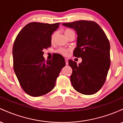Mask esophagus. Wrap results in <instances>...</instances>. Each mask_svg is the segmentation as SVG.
Instances as JSON below:
<instances>
[{"mask_svg": "<svg viewBox=\"0 0 123 123\" xmlns=\"http://www.w3.org/2000/svg\"><path fill=\"white\" fill-rule=\"evenodd\" d=\"M65 62H66V65H68V60L67 58H65Z\"/></svg>", "mask_w": 123, "mask_h": 123, "instance_id": "1", "label": "esophagus"}]
</instances>
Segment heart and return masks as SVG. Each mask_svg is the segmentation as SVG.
I'll return each instance as SVG.
<instances>
[{"instance_id":"b5f03b06","label":"heart","mask_w":123,"mask_h":123,"mask_svg":"<svg viewBox=\"0 0 123 123\" xmlns=\"http://www.w3.org/2000/svg\"><path fill=\"white\" fill-rule=\"evenodd\" d=\"M71 32H73V31L72 30H70V29H66L65 31L64 32V33L65 35V36L67 37L70 34ZM55 33H53V35H52L51 36V42H53L54 39L55 38ZM69 49H65V48H63V47H61L60 49H58V50H57V53L61 54L62 55H67L68 54V51H69Z\"/></svg>"}]
</instances>
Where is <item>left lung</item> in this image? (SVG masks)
<instances>
[{
	"mask_svg": "<svg viewBox=\"0 0 123 123\" xmlns=\"http://www.w3.org/2000/svg\"><path fill=\"white\" fill-rule=\"evenodd\" d=\"M62 25L76 31L77 46L73 55L82 58L79 65L72 60L68 61L72 69V85L82 94H95L105 83L111 65L109 41L94 21L80 20Z\"/></svg>",
	"mask_w": 123,
	"mask_h": 123,
	"instance_id": "left-lung-1",
	"label": "left lung"
}]
</instances>
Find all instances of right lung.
I'll list each match as a JSON object with an SVG mask.
<instances>
[{"label": "right lung", "instance_id": "add662e5", "mask_svg": "<svg viewBox=\"0 0 123 123\" xmlns=\"http://www.w3.org/2000/svg\"><path fill=\"white\" fill-rule=\"evenodd\" d=\"M60 23L31 22L22 28L12 48L14 70L20 86L28 95L40 97L50 92L65 61L55 54L45 61L43 49L51 44V35Z\"/></svg>", "mask_w": 123, "mask_h": 123}]
</instances>
